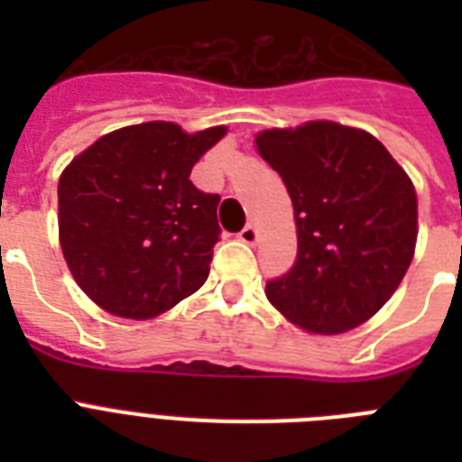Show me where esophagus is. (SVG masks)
I'll return each instance as SVG.
<instances>
[{
  "label": "esophagus",
  "instance_id": "1",
  "mask_svg": "<svg viewBox=\"0 0 462 462\" xmlns=\"http://www.w3.org/2000/svg\"><path fill=\"white\" fill-rule=\"evenodd\" d=\"M239 239H242L245 245H256V239H259V230H256L254 225H246L245 230L239 232Z\"/></svg>",
  "mask_w": 462,
  "mask_h": 462
}]
</instances>
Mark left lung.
Here are the masks:
<instances>
[{
  "label": "left lung",
  "instance_id": "left-lung-1",
  "mask_svg": "<svg viewBox=\"0 0 462 462\" xmlns=\"http://www.w3.org/2000/svg\"><path fill=\"white\" fill-rule=\"evenodd\" d=\"M256 151L292 199L297 261L266 285L268 302L314 336L369 321L408 273L417 194L372 134L328 119L256 134Z\"/></svg>",
  "mask_w": 462,
  "mask_h": 462
}]
</instances>
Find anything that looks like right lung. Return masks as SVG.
<instances>
[{
  "instance_id": "1",
  "label": "right lung",
  "mask_w": 462,
  "mask_h": 462,
  "mask_svg": "<svg viewBox=\"0 0 462 462\" xmlns=\"http://www.w3.org/2000/svg\"><path fill=\"white\" fill-rule=\"evenodd\" d=\"M227 134L174 122L115 129L60 177V246L79 288L107 314L146 321L201 288L217 242V194L189 174Z\"/></svg>"
}]
</instances>
